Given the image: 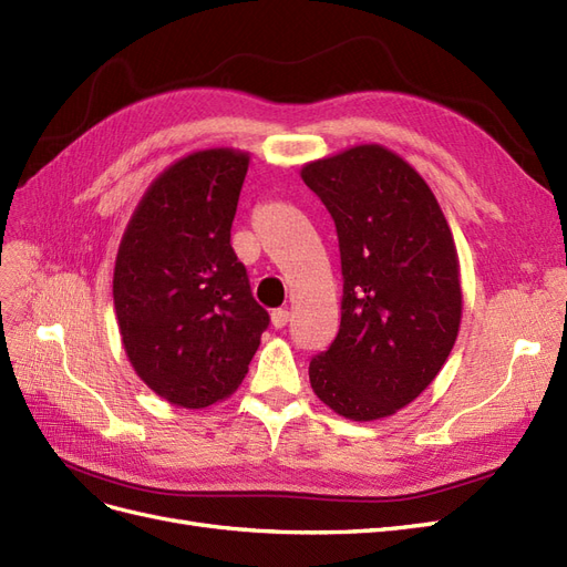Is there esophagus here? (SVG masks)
<instances>
[{
	"label": "esophagus",
	"instance_id": "esophagus-1",
	"mask_svg": "<svg viewBox=\"0 0 567 567\" xmlns=\"http://www.w3.org/2000/svg\"><path fill=\"white\" fill-rule=\"evenodd\" d=\"M287 322H289V310H285V308L272 310V313H270V324L276 327V330H282Z\"/></svg>",
	"mask_w": 567,
	"mask_h": 567
}]
</instances>
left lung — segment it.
<instances>
[{"mask_svg":"<svg viewBox=\"0 0 567 567\" xmlns=\"http://www.w3.org/2000/svg\"><path fill=\"white\" fill-rule=\"evenodd\" d=\"M303 184L332 214L341 251V324L310 360V386L351 422L422 395L460 334V257L433 190L379 143L306 162Z\"/></svg>","mask_w":567,"mask_h":567,"instance_id":"obj_1","label":"left lung"}]
</instances>
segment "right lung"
Returning <instances> with one entry per match:
<instances>
[{
	"label": "right lung",
	"instance_id": "obj_1",
	"mask_svg": "<svg viewBox=\"0 0 567 567\" xmlns=\"http://www.w3.org/2000/svg\"><path fill=\"white\" fill-rule=\"evenodd\" d=\"M247 169L249 153L235 148L176 159L120 240L113 299L124 353L145 386L186 410L237 391L268 327L230 247Z\"/></svg>",
	"mask_w": 567,
	"mask_h": 567
}]
</instances>
